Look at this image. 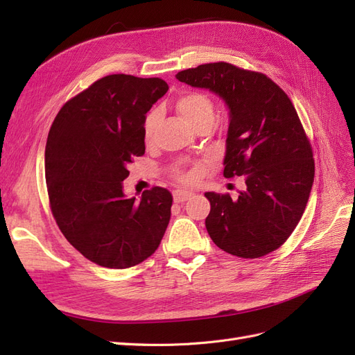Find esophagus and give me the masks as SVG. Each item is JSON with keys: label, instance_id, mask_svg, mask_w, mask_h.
I'll return each instance as SVG.
<instances>
[{"label": "esophagus", "instance_id": "34e87169", "mask_svg": "<svg viewBox=\"0 0 355 355\" xmlns=\"http://www.w3.org/2000/svg\"><path fill=\"white\" fill-rule=\"evenodd\" d=\"M191 196H193V193L189 191V190L177 189V190L174 191V202H175V203H182V202L189 200V199L191 198Z\"/></svg>", "mask_w": 355, "mask_h": 355}]
</instances>
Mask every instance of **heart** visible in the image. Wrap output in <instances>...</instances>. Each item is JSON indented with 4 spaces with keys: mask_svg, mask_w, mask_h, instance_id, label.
I'll return each mask as SVG.
<instances>
[{
    "mask_svg": "<svg viewBox=\"0 0 355 355\" xmlns=\"http://www.w3.org/2000/svg\"><path fill=\"white\" fill-rule=\"evenodd\" d=\"M177 110L186 118V121L196 130L202 127H211L215 120V103L212 98L205 92L191 90L186 92L177 99ZM161 121V111L155 108L148 112L143 121V136L144 140L150 141L155 136V131ZM171 174L178 181H190L193 178V171L187 168L184 161L177 162L171 168Z\"/></svg>",
    "mask_w": 355,
    "mask_h": 355,
    "instance_id": "b5f03b06",
    "label": "heart"
}]
</instances>
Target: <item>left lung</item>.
<instances>
[{
	"instance_id": "8db88e82",
	"label": "left lung",
	"mask_w": 355,
	"mask_h": 355,
	"mask_svg": "<svg viewBox=\"0 0 355 355\" xmlns=\"http://www.w3.org/2000/svg\"><path fill=\"white\" fill-rule=\"evenodd\" d=\"M177 78L227 102L231 120L224 177L245 178L237 199L205 193L212 241L243 259L275 252L303 216L314 180L311 144L291 99L266 74L224 61L182 70Z\"/></svg>"
}]
</instances>
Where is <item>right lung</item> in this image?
<instances>
[{"instance_id": "obj_1", "label": "right lung", "mask_w": 355, "mask_h": 355, "mask_svg": "<svg viewBox=\"0 0 355 355\" xmlns=\"http://www.w3.org/2000/svg\"><path fill=\"white\" fill-rule=\"evenodd\" d=\"M168 85L159 77L105 76L65 102L45 148L52 216L87 260L110 269L155 253L168 227L173 194L164 187L127 199L128 165L144 155L143 121Z\"/></svg>"}]
</instances>
